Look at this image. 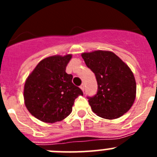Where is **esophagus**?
Here are the masks:
<instances>
[{
  "label": "esophagus",
  "instance_id": "34e87169",
  "mask_svg": "<svg viewBox=\"0 0 157 157\" xmlns=\"http://www.w3.org/2000/svg\"><path fill=\"white\" fill-rule=\"evenodd\" d=\"M80 89H81L83 91V92H84V90H85V86H84V84H82L81 86H80Z\"/></svg>",
  "mask_w": 157,
  "mask_h": 157
}]
</instances>
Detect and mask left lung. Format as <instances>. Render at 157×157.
Instances as JSON below:
<instances>
[{"mask_svg": "<svg viewBox=\"0 0 157 157\" xmlns=\"http://www.w3.org/2000/svg\"><path fill=\"white\" fill-rule=\"evenodd\" d=\"M86 64L95 74L98 90L88 97L97 116L114 120L130 110L136 98V82L132 71L114 52L96 50L82 53Z\"/></svg>", "mask_w": 157, "mask_h": 157, "instance_id": "left-lung-1", "label": "left lung"}]
</instances>
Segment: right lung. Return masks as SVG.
<instances>
[{"label":"right lung","instance_id":"1","mask_svg":"<svg viewBox=\"0 0 157 157\" xmlns=\"http://www.w3.org/2000/svg\"><path fill=\"white\" fill-rule=\"evenodd\" d=\"M71 54L48 56L37 63L25 82L23 98L32 116L45 123L61 121L72 112L75 100L82 91L66 73Z\"/></svg>","mask_w":157,"mask_h":157}]
</instances>
